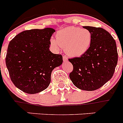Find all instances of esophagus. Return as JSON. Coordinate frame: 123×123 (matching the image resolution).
Masks as SVG:
<instances>
[{
	"instance_id": "1",
	"label": "esophagus",
	"mask_w": 123,
	"mask_h": 123,
	"mask_svg": "<svg viewBox=\"0 0 123 123\" xmlns=\"http://www.w3.org/2000/svg\"><path fill=\"white\" fill-rule=\"evenodd\" d=\"M63 60L64 62H67L68 60V57L66 55H63Z\"/></svg>"
}]
</instances>
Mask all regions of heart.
Returning a JSON list of instances; mask_svg holds the SVG:
<instances>
[{"mask_svg":"<svg viewBox=\"0 0 123 123\" xmlns=\"http://www.w3.org/2000/svg\"><path fill=\"white\" fill-rule=\"evenodd\" d=\"M92 37V34L88 29L68 26L56 32V39L52 38L50 43L55 49L65 48L70 56H79L89 49Z\"/></svg>","mask_w":123,"mask_h":123,"instance_id":"b5f03b06","label":"heart"}]
</instances>
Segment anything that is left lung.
I'll return each mask as SVG.
<instances>
[{
  "label": "left lung",
  "mask_w": 123,
  "mask_h": 123,
  "mask_svg": "<svg viewBox=\"0 0 123 123\" xmlns=\"http://www.w3.org/2000/svg\"><path fill=\"white\" fill-rule=\"evenodd\" d=\"M83 28L91 31L92 42L85 54L68 59L73 66L69 78L79 89L95 91L113 76L118 63L117 44L110 34L103 28Z\"/></svg>",
  "instance_id": "obj_1"
}]
</instances>
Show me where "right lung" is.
<instances>
[{
  "mask_svg": "<svg viewBox=\"0 0 123 123\" xmlns=\"http://www.w3.org/2000/svg\"><path fill=\"white\" fill-rule=\"evenodd\" d=\"M55 30L47 28L20 32L8 44L5 63L14 85L27 94L39 93L48 87L51 73L62 64L60 54L50 51Z\"/></svg>",
  "mask_w": 123,
  "mask_h": 123,
  "instance_id": "add662e5",
  "label": "right lung"
}]
</instances>
